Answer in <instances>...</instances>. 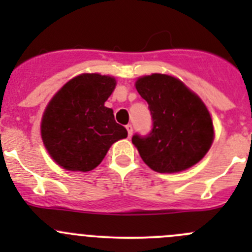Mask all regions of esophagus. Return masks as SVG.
Wrapping results in <instances>:
<instances>
[{
	"instance_id": "1",
	"label": "esophagus",
	"mask_w": 252,
	"mask_h": 252,
	"mask_svg": "<svg viewBox=\"0 0 252 252\" xmlns=\"http://www.w3.org/2000/svg\"><path fill=\"white\" fill-rule=\"evenodd\" d=\"M126 130H128V136L131 138V135H133V126H131V124H126Z\"/></svg>"
}]
</instances>
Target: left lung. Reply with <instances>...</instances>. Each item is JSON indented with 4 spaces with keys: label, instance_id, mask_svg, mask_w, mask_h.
I'll list each match as a JSON object with an SVG mask.
<instances>
[{
    "label": "left lung",
    "instance_id": "1",
    "mask_svg": "<svg viewBox=\"0 0 252 252\" xmlns=\"http://www.w3.org/2000/svg\"><path fill=\"white\" fill-rule=\"evenodd\" d=\"M140 96L149 103L152 128L131 141L142 161L158 173H175L196 164L211 147L213 124L201 100L180 80L166 74L138 79Z\"/></svg>",
    "mask_w": 252,
    "mask_h": 252
}]
</instances>
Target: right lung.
<instances>
[{
  "mask_svg": "<svg viewBox=\"0 0 252 252\" xmlns=\"http://www.w3.org/2000/svg\"><path fill=\"white\" fill-rule=\"evenodd\" d=\"M114 88V78L81 74L68 81L48 103L41 136L48 154L63 168L91 171L113 142L126 138V129L105 107Z\"/></svg>",
  "mask_w": 252,
  "mask_h": 252,
  "instance_id": "right-lung-1",
  "label": "right lung"
}]
</instances>
